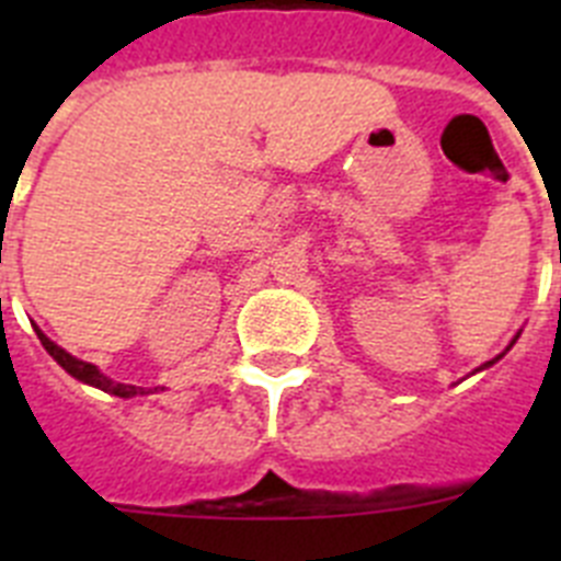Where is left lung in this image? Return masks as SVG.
I'll list each match as a JSON object with an SVG mask.
<instances>
[{
    "instance_id": "1",
    "label": "left lung",
    "mask_w": 561,
    "mask_h": 561,
    "mask_svg": "<svg viewBox=\"0 0 561 561\" xmlns=\"http://www.w3.org/2000/svg\"><path fill=\"white\" fill-rule=\"evenodd\" d=\"M519 336V334H517ZM517 336H514V340H512V345H514V342H517ZM512 345H508V348H512ZM508 348H505V351H508ZM505 351H503V354H505ZM503 354H500V356H503ZM500 356H494V359L492 362H485V365H480V368L478 370H483V368H489V365H494V362H497L500 359Z\"/></svg>"
}]
</instances>
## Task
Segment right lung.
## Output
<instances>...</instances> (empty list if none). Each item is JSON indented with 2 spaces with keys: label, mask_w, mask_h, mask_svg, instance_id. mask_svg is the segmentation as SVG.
I'll return each instance as SVG.
<instances>
[{
  "label": "right lung",
  "mask_w": 561,
  "mask_h": 561,
  "mask_svg": "<svg viewBox=\"0 0 561 561\" xmlns=\"http://www.w3.org/2000/svg\"><path fill=\"white\" fill-rule=\"evenodd\" d=\"M33 329H36V325H33ZM36 334H38V340H42L44 348H47V354L53 356V359H56L58 365H61V368L67 370L69 376H76V379L87 381V385H92V388L106 390V393H112V396H121V399H128V396L148 393L146 388H134V385H121V381H112V379H108V376H103L101 370L95 368V365H89V362H83V359H76V356L67 354V351H64L61 345H56V342L49 340V336L44 334L42 329H36ZM153 390H157V388H153Z\"/></svg>",
  "instance_id": "1"
}]
</instances>
